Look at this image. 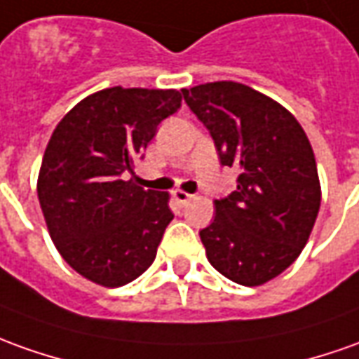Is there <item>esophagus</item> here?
Masks as SVG:
<instances>
[{"label": "esophagus", "instance_id": "obj_1", "mask_svg": "<svg viewBox=\"0 0 359 359\" xmlns=\"http://www.w3.org/2000/svg\"><path fill=\"white\" fill-rule=\"evenodd\" d=\"M191 197H194V195L185 194V191H182V189H175V191H174V199H175V201H177V203H180V205L189 203V201H191Z\"/></svg>", "mask_w": 359, "mask_h": 359}]
</instances>
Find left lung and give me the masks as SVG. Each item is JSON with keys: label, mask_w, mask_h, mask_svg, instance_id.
Returning a JSON list of instances; mask_svg holds the SVG:
<instances>
[{"label": "left lung", "mask_w": 359, "mask_h": 359, "mask_svg": "<svg viewBox=\"0 0 359 359\" xmlns=\"http://www.w3.org/2000/svg\"><path fill=\"white\" fill-rule=\"evenodd\" d=\"M215 140L222 165L241 170L236 191L215 199V221L199 231L207 259L241 285H262L297 259L315 226L320 184L297 118L238 81L182 90Z\"/></svg>", "instance_id": "1"}]
</instances>
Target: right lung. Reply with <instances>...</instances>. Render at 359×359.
<instances>
[{
  "mask_svg": "<svg viewBox=\"0 0 359 359\" xmlns=\"http://www.w3.org/2000/svg\"><path fill=\"white\" fill-rule=\"evenodd\" d=\"M182 107L175 90L107 88L81 100L52 133L36 194L50 238L80 276L121 287L154 262L174 219L170 195L142 189L125 172Z\"/></svg>",
  "mask_w": 359,
  "mask_h": 359,
  "instance_id": "obj_1",
  "label": "right lung"
}]
</instances>
